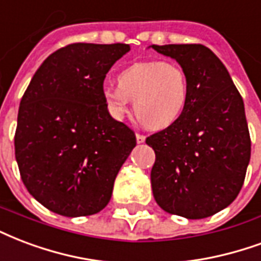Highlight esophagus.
Returning a JSON list of instances; mask_svg holds the SVG:
<instances>
[{"label": "esophagus", "mask_w": 261, "mask_h": 261, "mask_svg": "<svg viewBox=\"0 0 261 261\" xmlns=\"http://www.w3.org/2000/svg\"><path fill=\"white\" fill-rule=\"evenodd\" d=\"M136 138H137V142H138V144H142V142H145L146 137L142 136V134H137Z\"/></svg>", "instance_id": "34e87169"}]
</instances>
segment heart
I'll return each mask as SVG.
<instances>
[{
  "mask_svg": "<svg viewBox=\"0 0 261 261\" xmlns=\"http://www.w3.org/2000/svg\"><path fill=\"white\" fill-rule=\"evenodd\" d=\"M117 84L106 86L102 92L109 113L120 119L134 101L137 120L149 130L173 124L190 98L188 76L175 62H137L119 73Z\"/></svg>",
  "mask_w": 261,
  "mask_h": 261,
  "instance_id": "b5f03b06",
  "label": "heart"
}]
</instances>
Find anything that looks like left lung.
I'll use <instances>...</instances> for the list:
<instances>
[{
    "label": "left lung",
    "mask_w": 261,
    "mask_h": 261,
    "mask_svg": "<svg viewBox=\"0 0 261 261\" xmlns=\"http://www.w3.org/2000/svg\"><path fill=\"white\" fill-rule=\"evenodd\" d=\"M150 47L178 62L190 82L184 113L146 138L156 155L150 171L153 196L167 213L206 219L232 203L244 185L250 160L244 99L207 47Z\"/></svg>",
    "instance_id": "1"
}]
</instances>
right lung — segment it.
Returning <instances> with one entry per match:
<instances>
[{"instance_id":"right-lung-1","label":"right lung","mask_w":261,"mask_h":261,"mask_svg":"<svg viewBox=\"0 0 261 261\" xmlns=\"http://www.w3.org/2000/svg\"><path fill=\"white\" fill-rule=\"evenodd\" d=\"M128 44L77 42L42 62L23 94L15 134L22 181L34 199L66 217L109 203L136 136L103 101L106 73Z\"/></svg>"}]
</instances>
